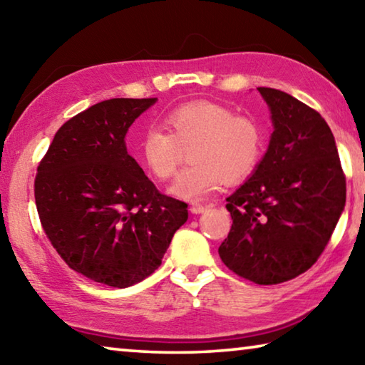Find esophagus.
Here are the masks:
<instances>
[{"label": "esophagus", "mask_w": 365, "mask_h": 365, "mask_svg": "<svg viewBox=\"0 0 365 365\" xmlns=\"http://www.w3.org/2000/svg\"><path fill=\"white\" fill-rule=\"evenodd\" d=\"M205 211H207V206H202V205H191L190 206L191 214H202Z\"/></svg>", "instance_id": "obj_1"}]
</instances>
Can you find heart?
I'll list each match as a JSON object with an SVG mask.
<instances>
[{
    "label": "heart",
    "mask_w": 365,
    "mask_h": 365,
    "mask_svg": "<svg viewBox=\"0 0 365 365\" xmlns=\"http://www.w3.org/2000/svg\"><path fill=\"white\" fill-rule=\"evenodd\" d=\"M165 134L156 127L141 133L138 159L159 178L169 180L188 148V168L172 185V195L185 201H201L224 182L237 185L257 168L264 153L261 123L248 115H237L214 101L185 103L163 117Z\"/></svg>",
    "instance_id": "b5f03b06"
}]
</instances>
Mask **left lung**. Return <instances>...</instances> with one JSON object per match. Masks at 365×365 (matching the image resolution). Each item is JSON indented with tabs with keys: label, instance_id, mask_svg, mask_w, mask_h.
I'll list each match as a JSON object with an SVG mask.
<instances>
[{
	"label": "left lung",
	"instance_id": "left-lung-1",
	"mask_svg": "<svg viewBox=\"0 0 365 365\" xmlns=\"http://www.w3.org/2000/svg\"><path fill=\"white\" fill-rule=\"evenodd\" d=\"M274 132L267 153L232 196L219 256L235 274L277 285L312 267L346 202L335 138L317 110L285 91L259 86Z\"/></svg>",
	"mask_w": 365,
	"mask_h": 365
}]
</instances>
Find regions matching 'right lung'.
<instances>
[{
  "label": "right lung",
  "instance_id": "obj_1",
  "mask_svg": "<svg viewBox=\"0 0 365 365\" xmlns=\"http://www.w3.org/2000/svg\"><path fill=\"white\" fill-rule=\"evenodd\" d=\"M158 98H113L54 135L35 177V202L53 248L72 270L127 288L156 270L188 205L163 195L127 153L125 135Z\"/></svg>",
  "mask_w": 365,
  "mask_h": 365
}]
</instances>
